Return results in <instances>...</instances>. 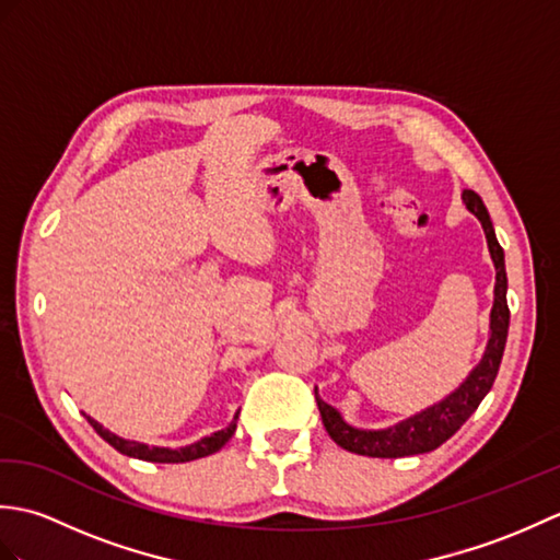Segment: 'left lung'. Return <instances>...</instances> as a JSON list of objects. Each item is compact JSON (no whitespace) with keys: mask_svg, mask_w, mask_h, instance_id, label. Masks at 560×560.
Wrapping results in <instances>:
<instances>
[{"mask_svg":"<svg viewBox=\"0 0 560 560\" xmlns=\"http://www.w3.org/2000/svg\"><path fill=\"white\" fill-rule=\"evenodd\" d=\"M464 205L477 217L483 225L486 243H489V253L495 265V289H493V311H491V337L489 347L481 363L474 368L469 377L447 395L443 401L433 404V407L423 409L421 413L409 416L407 421L397 425L383 428V431H365V428H353L341 419V413L329 407L327 401L317 397V409L323 416V423L327 428L329 438L343 450L355 452V455L365 457H385V459H397V457H409V455H421V452H431L445 443L447 438L455 435L462 423L469 419V416L479 409L481 399L489 395V389L495 383L498 368H501V359L505 351V339H508V327H510V311H508V273H505V255L503 247L498 245V237L493 231V223L489 211H486L481 197L474 192V189H464L462 192Z\"/></svg>","mask_w":560,"mask_h":560,"instance_id":"1","label":"left lung"}]
</instances>
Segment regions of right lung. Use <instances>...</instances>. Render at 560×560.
I'll list each match as a JSON object with an SVG mask.
<instances>
[{"mask_svg": "<svg viewBox=\"0 0 560 560\" xmlns=\"http://www.w3.org/2000/svg\"><path fill=\"white\" fill-rule=\"evenodd\" d=\"M89 423L93 425V431H96L105 443H110L117 452H122L127 457H137V459H144V462H163V464H177V462H192L199 457H207L213 455V452H219L225 443H229L231 435L235 433V425H237V413L233 416V421L229 423V428H223V431L211 433L209 438H201L192 445H185V447H149L144 443H137V440H125L120 435H115L110 431H105V428L93 421L91 416H86Z\"/></svg>", "mask_w": 560, "mask_h": 560, "instance_id": "add662e5", "label": "right lung"}]
</instances>
